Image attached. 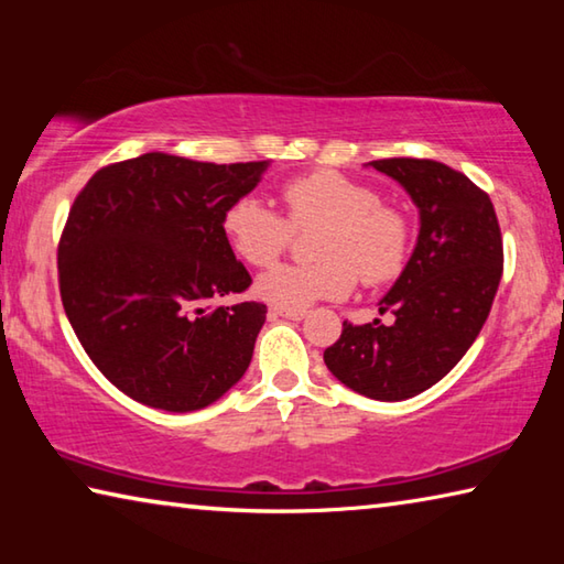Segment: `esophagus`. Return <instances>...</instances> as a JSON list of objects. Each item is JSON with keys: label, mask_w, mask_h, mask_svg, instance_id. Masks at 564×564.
Listing matches in <instances>:
<instances>
[{"label": "esophagus", "mask_w": 564, "mask_h": 564, "mask_svg": "<svg viewBox=\"0 0 564 564\" xmlns=\"http://www.w3.org/2000/svg\"><path fill=\"white\" fill-rule=\"evenodd\" d=\"M271 313H273V316H281V318H289V321H303L305 316H308V311H305V308H279V305L271 308Z\"/></svg>", "instance_id": "34e87169"}]
</instances>
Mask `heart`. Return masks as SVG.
Instances as JSON below:
<instances>
[{"label": "heart", "mask_w": 564, "mask_h": 564, "mask_svg": "<svg viewBox=\"0 0 564 564\" xmlns=\"http://www.w3.org/2000/svg\"><path fill=\"white\" fill-rule=\"evenodd\" d=\"M281 216L256 196L234 198L221 226L238 259L251 265H271L289 248L293 226L321 224L311 263H283L263 273L256 291L279 308H305L323 299H343L358 275L380 285L400 275L410 253V224L395 206L380 204L373 188L330 169L285 181Z\"/></svg>", "instance_id": "obj_1"}]
</instances>
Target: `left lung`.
Masks as SVG:
<instances>
[{"label":"left lung","mask_w":564,"mask_h":564,"mask_svg":"<svg viewBox=\"0 0 564 564\" xmlns=\"http://www.w3.org/2000/svg\"><path fill=\"white\" fill-rule=\"evenodd\" d=\"M408 191L420 214L415 251L380 301V321L343 323L323 360L343 386L373 400H408L457 366L488 321L502 275V236L490 196L431 159L370 161Z\"/></svg>","instance_id":"obj_1"}]
</instances>
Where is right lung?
Here are the masks:
<instances>
[{
	"mask_svg": "<svg viewBox=\"0 0 564 564\" xmlns=\"http://www.w3.org/2000/svg\"><path fill=\"white\" fill-rule=\"evenodd\" d=\"M265 169L151 151L99 169L74 198L59 241L62 303L121 393L188 413L243 378L265 305L216 303L251 285L221 218Z\"/></svg>",
	"mask_w": 564,
	"mask_h": 564,
	"instance_id": "obj_1",
	"label": "right lung"
}]
</instances>
